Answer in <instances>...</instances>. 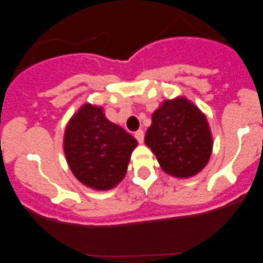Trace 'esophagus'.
<instances>
[{
	"label": "esophagus",
	"instance_id": "obj_1",
	"mask_svg": "<svg viewBox=\"0 0 263 263\" xmlns=\"http://www.w3.org/2000/svg\"><path fill=\"white\" fill-rule=\"evenodd\" d=\"M135 137L136 140L138 141V143H143V140H144V134L142 129H138V131L135 132Z\"/></svg>",
	"mask_w": 263,
	"mask_h": 263
}]
</instances>
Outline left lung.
Masks as SVG:
<instances>
[{"mask_svg": "<svg viewBox=\"0 0 263 263\" xmlns=\"http://www.w3.org/2000/svg\"><path fill=\"white\" fill-rule=\"evenodd\" d=\"M144 142L165 173L188 178L209 161L213 140L206 119L186 99L167 100L152 115Z\"/></svg>", "mask_w": 263, "mask_h": 263, "instance_id": "8db88e82", "label": "left lung"}]
</instances>
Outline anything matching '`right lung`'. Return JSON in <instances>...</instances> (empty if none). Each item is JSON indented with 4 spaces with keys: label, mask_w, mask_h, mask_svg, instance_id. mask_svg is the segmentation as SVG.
Instances as JSON below:
<instances>
[{
    "label": "right lung",
    "mask_w": 263,
    "mask_h": 263,
    "mask_svg": "<svg viewBox=\"0 0 263 263\" xmlns=\"http://www.w3.org/2000/svg\"><path fill=\"white\" fill-rule=\"evenodd\" d=\"M137 141L105 117L101 107L86 104L66 126L64 152L74 176L92 189L114 188L126 176Z\"/></svg>",
    "instance_id": "right-lung-1"
}]
</instances>
